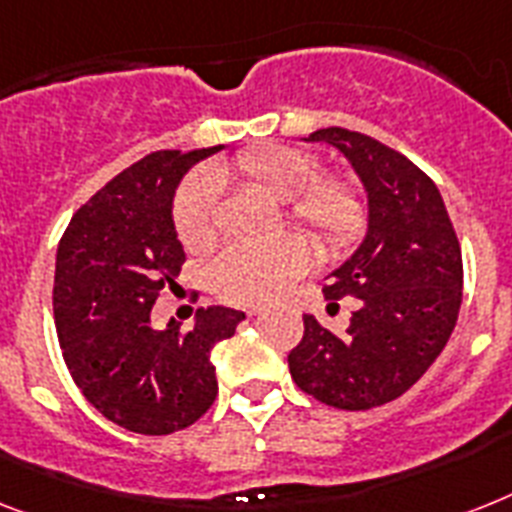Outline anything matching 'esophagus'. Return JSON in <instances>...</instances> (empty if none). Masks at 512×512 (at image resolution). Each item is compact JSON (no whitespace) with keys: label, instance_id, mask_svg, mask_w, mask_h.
Listing matches in <instances>:
<instances>
[{"label":"esophagus","instance_id":"34e87169","mask_svg":"<svg viewBox=\"0 0 512 512\" xmlns=\"http://www.w3.org/2000/svg\"><path fill=\"white\" fill-rule=\"evenodd\" d=\"M260 313H263V310H260V307H249V310H247L249 318H257V315H260Z\"/></svg>","mask_w":512,"mask_h":512}]
</instances>
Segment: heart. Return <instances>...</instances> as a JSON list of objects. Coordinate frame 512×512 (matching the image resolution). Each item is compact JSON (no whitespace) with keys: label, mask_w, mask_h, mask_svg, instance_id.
Here are the masks:
<instances>
[{"label":"heart","mask_w":512,"mask_h":512,"mask_svg":"<svg viewBox=\"0 0 512 512\" xmlns=\"http://www.w3.org/2000/svg\"><path fill=\"white\" fill-rule=\"evenodd\" d=\"M234 178L286 205V218L315 244L339 252L355 242L365 223L363 199L347 181L321 178V162L294 147L249 149L228 165L191 176L173 205L178 239L189 252H205L218 239L220 184ZM310 252L297 236L265 247H228L207 270V286L231 305H260L276 297L307 268Z\"/></svg>","instance_id":"heart-1"}]
</instances>
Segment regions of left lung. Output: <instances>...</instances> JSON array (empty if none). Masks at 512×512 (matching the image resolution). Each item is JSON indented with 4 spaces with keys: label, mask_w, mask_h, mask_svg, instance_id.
Listing matches in <instances>:
<instances>
[{
    "label": "left lung",
    "mask_w": 512,
    "mask_h": 512,
    "mask_svg": "<svg viewBox=\"0 0 512 512\" xmlns=\"http://www.w3.org/2000/svg\"><path fill=\"white\" fill-rule=\"evenodd\" d=\"M350 162L368 197L360 247L328 273L323 297H357L344 334L305 315L289 352L294 384L323 405L371 410L405 394L442 355L463 302V257L444 199L421 168L381 141L347 128H321Z\"/></svg>",
    "instance_id": "8db88e82"
}]
</instances>
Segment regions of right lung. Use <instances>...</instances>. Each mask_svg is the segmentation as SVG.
<instances>
[{"label":"right lung","instance_id":"obj_1","mask_svg":"<svg viewBox=\"0 0 512 512\" xmlns=\"http://www.w3.org/2000/svg\"><path fill=\"white\" fill-rule=\"evenodd\" d=\"M220 149L141 157L73 215L57 247L52 302L62 357L83 397L126 431L162 436L202 418L218 394L215 344L244 321L231 307H199L186 334L176 321H149L186 260L173 223L178 184Z\"/></svg>","mask_w":512,"mask_h":512}]
</instances>
